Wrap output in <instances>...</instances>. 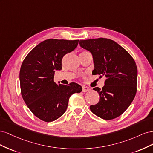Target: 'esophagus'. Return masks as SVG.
<instances>
[{"instance_id": "esophagus-1", "label": "esophagus", "mask_w": 153, "mask_h": 153, "mask_svg": "<svg viewBox=\"0 0 153 153\" xmlns=\"http://www.w3.org/2000/svg\"><path fill=\"white\" fill-rule=\"evenodd\" d=\"M89 90H90V89H89V87H85V86H83V87H82V92H85L89 91Z\"/></svg>"}]
</instances>
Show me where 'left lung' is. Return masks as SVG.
Listing matches in <instances>:
<instances>
[{"instance_id": "1", "label": "left lung", "mask_w": 153, "mask_h": 153, "mask_svg": "<svg viewBox=\"0 0 153 153\" xmlns=\"http://www.w3.org/2000/svg\"><path fill=\"white\" fill-rule=\"evenodd\" d=\"M79 44L92 55V74L106 77L102 89H93L99 93L100 100L90 106L91 112L105 120L120 116L131 105L137 92L135 61L126 50L110 39L80 40Z\"/></svg>"}]
</instances>
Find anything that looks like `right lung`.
<instances>
[{"label":"right lung","instance_id":"add662e5","mask_svg":"<svg viewBox=\"0 0 153 153\" xmlns=\"http://www.w3.org/2000/svg\"><path fill=\"white\" fill-rule=\"evenodd\" d=\"M78 44V40H45L30 51L22 64V98L35 116L43 121L52 122L62 116L69 97L82 91L76 83L57 85L53 81L55 71L62 69V57Z\"/></svg>","mask_w":153,"mask_h":153}]
</instances>
